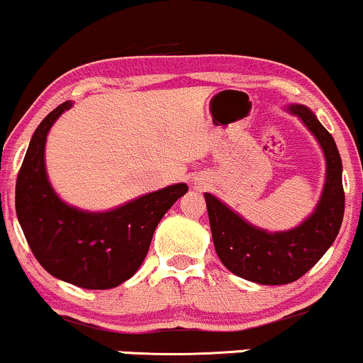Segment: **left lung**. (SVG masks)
<instances>
[{
  "instance_id": "obj_1",
  "label": "left lung",
  "mask_w": 363,
  "mask_h": 363,
  "mask_svg": "<svg viewBox=\"0 0 363 363\" xmlns=\"http://www.w3.org/2000/svg\"><path fill=\"white\" fill-rule=\"evenodd\" d=\"M287 111L308 126L326 160L321 198L303 223L270 233L248 223L216 196L204 193L213 243L221 264L235 276L265 286L289 284L303 277L335 242L345 213L342 159L333 137L303 104H291Z\"/></svg>"
}]
</instances>
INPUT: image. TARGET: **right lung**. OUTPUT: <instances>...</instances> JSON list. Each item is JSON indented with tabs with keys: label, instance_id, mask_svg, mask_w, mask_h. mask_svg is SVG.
Masks as SVG:
<instances>
[{
	"label": "right lung",
	"instance_id": "right-lung-1",
	"mask_svg": "<svg viewBox=\"0 0 363 363\" xmlns=\"http://www.w3.org/2000/svg\"><path fill=\"white\" fill-rule=\"evenodd\" d=\"M71 106V101L59 104L30 140L16 179V216L47 272L84 289H111L137 272L157 225L187 186H167L103 213L69 206L52 189L43 157L49 130Z\"/></svg>",
	"mask_w": 363,
	"mask_h": 363
}]
</instances>
